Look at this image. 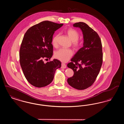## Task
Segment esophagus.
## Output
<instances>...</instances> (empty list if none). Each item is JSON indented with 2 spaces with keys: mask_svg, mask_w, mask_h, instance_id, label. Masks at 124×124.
I'll use <instances>...</instances> for the list:
<instances>
[{
  "mask_svg": "<svg viewBox=\"0 0 124 124\" xmlns=\"http://www.w3.org/2000/svg\"><path fill=\"white\" fill-rule=\"evenodd\" d=\"M66 67V65H65L64 63H62L61 64V68L65 69Z\"/></svg>",
  "mask_w": 124,
  "mask_h": 124,
  "instance_id": "esophagus-1",
  "label": "esophagus"
}]
</instances>
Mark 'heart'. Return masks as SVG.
Here are the masks:
<instances>
[{
    "mask_svg": "<svg viewBox=\"0 0 124 124\" xmlns=\"http://www.w3.org/2000/svg\"><path fill=\"white\" fill-rule=\"evenodd\" d=\"M66 35L72 41V46L73 47L78 50L81 46V43L78 39L79 37L78 32L76 30L72 28H69L65 31ZM59 35L57 34L53 36L52 39V45L54 47L58 46V41ZM73 55L72 51L70 49L61 48L57 51L55 53V57L59 60L65 62L68 61Z\"/></svg>",
    "mask_w": 124,
    "mask_h": 124,
    "instance_id": "1",
    "label": "heart"
}]
</instances>
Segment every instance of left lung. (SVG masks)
<instances>
[{"mask_svg":"<svg viewBox=\"0 0 124 124\" xmlns=\"http://www.w3.org/2000/svg\"><path fill=\"white\" fill-rule=\"evenodd\" d=\"M73 26L82 31L84 43L83 46L67 64L74 71L73 76L67 79V82L74 88L81 90L91 86L100 72L103 62L102 46L98 33L87 24L80 22Z\"/></svg>","mask_w":124,"mask_h":124,"instance_id":"8db88e82","label":"left lung"}]
</instances>
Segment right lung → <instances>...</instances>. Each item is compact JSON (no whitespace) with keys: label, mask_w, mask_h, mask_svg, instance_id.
Segmentation results:
<instances>
[{"label":"right lung","mask_w":124,"mask_h":124,"mask_svg":"<svg viewBox=\"0 0 124 124\" xmlns=\"http://www.w3.org/2000/svg\"><path fill=\"white\" fill-rule=\"evenodd\" d=\"M63 25L44 21L30 27L24 35L19 51L20 64L26 79L35 87L50 84L55 71L61 66L58 59L45 63L43 59L52 58L53 34Z\"/></svg>","instance_id":"obj_1"}]
</instances>
